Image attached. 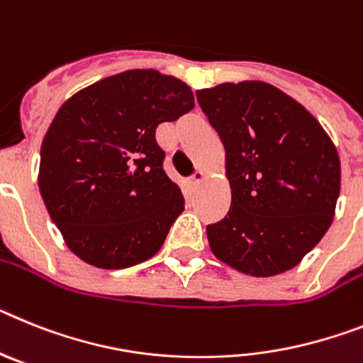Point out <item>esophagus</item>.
I'll use <instances>...</instances> for the list:
<instances>
[{
    "label": "esophagus",
    "mask_w": 363,
    "mask_h": 363,
    "mask_svg": "<svg viewBox=\"0 0 363 363\" xmlns=\"http://www.w3.org/2000/svg\"><path fill=\"white\" fill-rule=\"evenodd\" d=\"M204 177H206V175H204V172H201V169L199 172H195L194 175L188 179V186H190V188H197V186L204 181Z\"/></svg>",
    "instance_id": "esophagus-1"
}]
</instances>
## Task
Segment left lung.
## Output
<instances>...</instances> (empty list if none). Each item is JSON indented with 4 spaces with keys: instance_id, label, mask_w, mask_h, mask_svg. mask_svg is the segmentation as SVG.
<instances>
[{
    "instance_id": "8db88e82",
    "label": "left lung",
    "mask_w": 363,
    "mask_h": 363,
    "mask_svg": "<svg viewBox=\"0 0 363 363\" xmlns=\"http://www.w3.org/2000/svg\"><path fill=\"white\" fill-rule=\"evenodd\" d=\"M225 146L232 204L206 226L210 248L239 272L269 277L291 270L333 223L340 159L320 122L264 82L197 91Z\"/></svg>"
}]
</instances>
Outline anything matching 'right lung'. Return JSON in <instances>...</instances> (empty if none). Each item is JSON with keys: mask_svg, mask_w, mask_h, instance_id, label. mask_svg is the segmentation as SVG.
Listing matches in <instances>:
<instances>
[{"mask_svg": "<svg viewBox=\"0 0 363 363\" xmlns=\"http://www.w3.org/2000/svg\"><path fill=\"white\" fill-rule=\"evenodd\" d=\"M179 78L133 69L78 91L60 107L40 153V194L67 247L99 269L155 256L184 210L155 140L194 109Z\"/></svg>", "mask_w": 363, "mask_h": 363, "instance_id": "obj_1", "label": "right lung"}]
</instances>
